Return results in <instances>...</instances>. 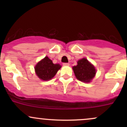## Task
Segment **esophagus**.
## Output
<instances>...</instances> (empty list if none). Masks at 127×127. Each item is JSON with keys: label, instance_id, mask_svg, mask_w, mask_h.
<instances>
[{"label": "esophagus", "instance_id": "obj_1", "mask_svg": "<svg viewBox=\"0 0 127 127\" xmlns=\"http://www.w3.org/2000/svg\"><path fill=\"white\" fill-rule=\"evenodd\" d=\"M63 64L64 65H69V63H64Z\"/></svg>", "mask_w": 127, "mask_h": 127}]
</instances>
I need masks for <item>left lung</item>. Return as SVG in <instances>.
Masks as SVG:
<instances>
[{"label":"left lung","instance_id":"1","mask_svg":"<svg viewBox=\"0 0 127 127\" xmlns=\"http://www.w3.org/2000/svg\"><path fill=\"white\" fill-rule=\"evenodd\" d=\"M75 75L79 81L90 82L95 75V68L86 59H82L78 62V65L73 67Z\"/></svg>","mask_w":127,"mask_h":127}]
</instances>
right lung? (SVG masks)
Instances as JSON below:
<instances>
[{"label": "right lung", "instance_id": "add662e5", "mask_svg": "<svg viewBox=\"0 0 127 127\" xmlns=\"http://www.w3.org/2000/svg\"><path fill=\"white\" fill-rule=\"evenodd\" d=\"M60 68V65L59 64H53L51 60L48 57H45L35 66V72L40 79L48 81L54 76Z\"/></svg>", "mask_w": 127, "mask_h": 127}]
</instances>
